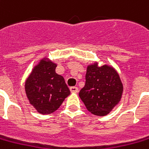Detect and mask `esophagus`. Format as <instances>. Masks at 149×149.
Here are the masks:
<instances>
[{
    "label": "esophagus",
    "instance_id": "34e87169",
    "mask_svg": "<svg viewBox=\"0 0 149 149\" xmlns=\"http://www.w3.org/2000/svg\"><path fill=\"white\" fill-rule=\"evenodd\" d=\"M70 91L72 93H77L78 92V88L76 87V86H72V87H70Z\"/></svg>",
    "mask_w": 149,
    "mask_h": 149
}]
</instances>
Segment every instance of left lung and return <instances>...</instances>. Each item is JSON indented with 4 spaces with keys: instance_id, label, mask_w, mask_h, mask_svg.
Here are the masks:
<instances>
[{
    "instance_id": "1",
    "label": "left lung",
    "mask_w": 149,
    "mask_h": 149,
    "mask_svg": "<svg viewBox=\"0 0 149 149\" xmlns=\"http://www.w3.org/2000/svg\"><path fill=\"white\" fill-rule=\"evenodd\" d=\"M123 86L113 67L98 63L87 67L85 86L79 96L89 112L96 116H105L121 100Z\"/></svg>"
}]
</instances>
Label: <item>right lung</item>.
I'll return each mask as SVG.
<instances>
[{"label": "right lung", "mask_w": 149, "mask_h": 149, "mask_svg": "<svg viewBox=\"0 0 149 149\" xmlns=\"http://www.w3.org/2000/svg\"><path fill=\"white\" fill-rule=\"evenodd\" d=\"M56 67L57 64L47 58L41 59L25 82L30 104L43 115L56 111L70 95L64 78L55 72Z\"/></svg>", "instance_id": "right-lung-1"}]
</instances>
